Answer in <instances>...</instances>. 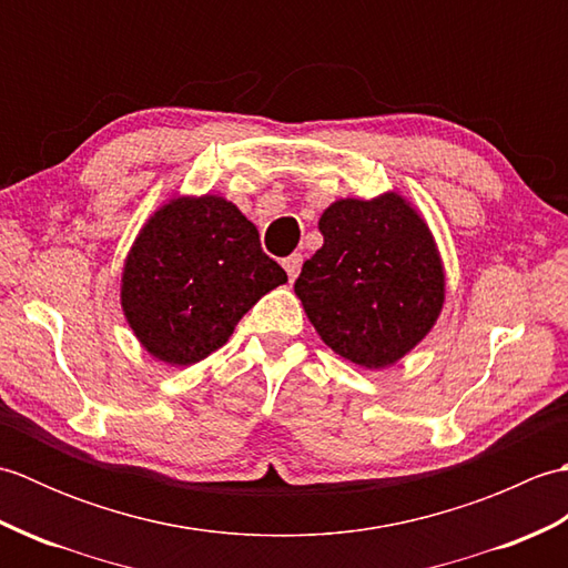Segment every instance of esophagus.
<instances>
[{
	"label": "esophagus",
	"mask_w": 568,
	"mask_h": 568,
	"mask_svg": "<svg viewBox=\"0 0 568 568\" xmlns=\"http://www.w3.org/2000/svg\"><path fill=\"white\" fill-rule=\"evenodd\" d=\"M283 268L287 273V277L295 281V277L300 275V268H303V256H300V253H293V256L283 258Z\"/></svg>",
	"instance_id": "esophagus-1"
}]
</instances>
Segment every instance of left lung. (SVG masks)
<instances>
[{"label": "left lung", "instance_id": "obj_1", "mask_svg": "<svg viewBox=\"0 0 568 568\" xmlns=\"http://www.w3.org/2000/svg\"><path fill=\"white\" fill-rule=\"evenodd\" d=\"M322 248L295 281L332 352L364 368L403 358L437 322L444 273L427 224L400 195L339 200L320 220Z\"/></svg>", "mask_w": 568, "mask_h": 568}]
</instances>
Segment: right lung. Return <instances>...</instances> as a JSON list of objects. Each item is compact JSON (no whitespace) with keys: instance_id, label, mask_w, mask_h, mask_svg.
<instances>
[{"instance_id":"right-lung-1","label":"right lung","mask_w":568,"mask_h":568,"mask_svg":"<svg viewBox=\"0 0 568 568\" xmlns=\"http://www.w3.org/2000/svg\"><path fill=\"white\" fill-rule=\"evenodd\" d=\"M287 281L258 229L222 197L173 200L141 229L124 265L122 307L149 352L197 364L258 300Z\"/></svg>"}]
</instances>
